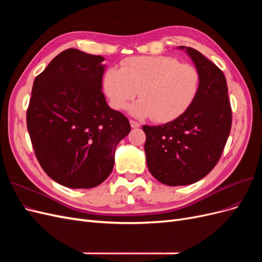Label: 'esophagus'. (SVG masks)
<instances>
[{
    "instance_id": "34e87169",
    "label": "esophagus",
    "mask_w": 262,
    "mask_h": 262,
    "mask_svg": "<svg viewBox=\"0 0 262 262\" xmlns=\"http://www.w3.org/2000/svg\"><path fill=\"white\" fill-rule=\"evenodd\" d=\"M130 125L132 126V128H139L141 124L139 122H137V121H134V120H130Z\"/></svg>"
}]
</instances>
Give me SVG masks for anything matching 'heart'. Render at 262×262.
Segmentation results:
<instances>
[{
    "label": "heart",
    "instance_id": "1",
    "mask_svg": "<svg viewBox=\"0 0 262 262\" xmlns=\"http://www.w3.org/2000/svg\"><path fill=\"white\" fill-rule=\"evenodd\" d=\"M198 70L172 57H133L123 61L120 70L108 69L104 90L110 104L118 110L128 107L133 116L152 117L157 122H168L186 113L199 91Z\"/></svg>",
    "mask_w": 262,
    "mask_h": 262
}]
</instances>
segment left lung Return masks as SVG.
<instances>
[{"mask_svg":"<svg viewBox=\"0 0 262 262\" xmlns=\"http://www.w3.org/2000/svg\"><path fill=\"white\" fill-rule=\"evenodd\" d=\"M186 50L200 75L199 91L186 113L162 125H143L149 172L164 185L186 186L214 168L232 126V108L223 72L204 55Z\"/></svg>","mask_w":262,"mask_h":262,"instance_id":"left-lung-1","label":"left lung"}]
</instances>
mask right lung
I'll return each mask as SVG.
<instances>
[{"instance_id":"right-lung-1","label":"right lung","mask_w":262,"mask_h":262,"mask_svg":"<svg viewBox=\"0 0 262 262\" xmlns=\"http://www.w3.org/2000/svg\"><path fill=\"white\" fill-rule=\"evenodd\" d=\"M104 60L67 49L34 81L26 117L31 144L47 175L68 188H94L107 179L116 147L131 130L101 92Z\"/></svg>"}]
</instances>
